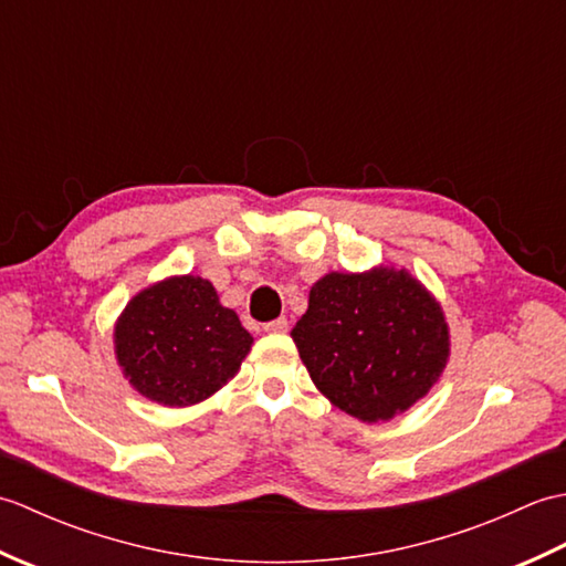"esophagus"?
<instances>
[{
	"instance_id": "esophagus-1",
	"label": "esophagus",
	"mask_w": 566,
	"mask_h": 566,
	"mask_svg": "<svg viewBox=\"0 0 566 566\" xmlns=\"http://www.w3.org/2000/svg\"><path fill=\"white\" fill-rule=\"evenodd\" d=\"M286 328H290V321L286 318H276V321L264 323V331L268 333H286Z\"/></svg>"
}]
</instances>
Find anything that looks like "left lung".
<instances>
[{"label": "left lung", "mask_w": 566, "mask_h": 566, "mask_svg": "<svg viewBox=\"0 0 566 566\" xmlns=\"http://www.w3.org/2000/svg\"><path fill=\"white\" fill-rule=\"evenodd\" d=\"M292 338L316 389L363 423L408 411L450 359L440 302L389 264L321 276Z\"/></svg>", "instance_id": "8db88e82"}]
</instances>
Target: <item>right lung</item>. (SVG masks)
I'll list each match as a JSON object with an SVG mask.
<instances>
[{
  "instance_id": "obj_1",
  "label": "right lung",
  "mask_w": 566,
  "mask_h": 566,
  "mask_svg": "<svg viewBox=\"0 0 566 566\" xmlns=\"http://www.w3.org/2000/svg\"><path fill=\"white\" fill-rule=\"evenodd\" d=\"M252 335L213 284L175 274L138 292L114 323L116 363L140 396L182 408L209 399L231 381Z\"/></svg>"
}]
</instances>
